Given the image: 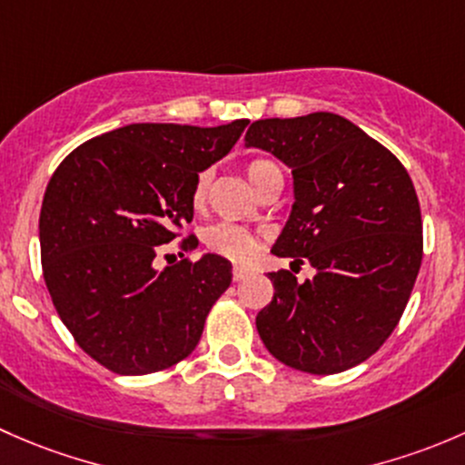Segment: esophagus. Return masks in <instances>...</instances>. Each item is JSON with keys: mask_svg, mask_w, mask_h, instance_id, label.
<instances>
[{"mask_svg": "<svg viewBox=\"0 0 465 465\" xmlns=\"http://www.w3.org/2000/svg\"><path fill=\"white\" fill-rule=\"evenodd\" d=\"M248 275H251V271H248V268H243V266H234V268H232V280H234V282L246 280Z\"/></svg>", "mask_w": 465, "mask_h": 465, "instance_id": "34e87169", "label": "esophagus"}]
</instances>
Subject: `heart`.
<instances>
[{
    "label": "heart",
    "instance_id": "1",
    "mask_svg": "<svg viewBox=\"0 0 465 465\" xmlns=\"http://www.w3.org/2000/svg\"><path fill=\"white\" fill-rule=\"evenodd\" d=\"M272 163L264 161V159H255L248 163L246 174L248 181L252 183V188H260V183L264 181L266 172L272 170ZM208 188H210V172H201L194 181V190H193V203L194 208H203L205 201H208ZM203 243L210 252L214 255H222L226 260L232 262H248L255 257V252L260 251V239L255 237L251 231L242 226H234V223H214L210 226L208 231L203 232Z\"/></svg>",
    "mask_w": 465,
    "mask_h": 465
}]
</instances>
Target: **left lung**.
<instances>
[{
    "mask_svg": "<svg viewBox=\"0 0 465 465\" xmlns=\"http://www.w3.org/2000/svg\"><path fill=\"white\" fill-rule=\"evenodd\" d=\"M246 147L271 152L293 174L295 203L271 252L315 268L304 282L291 271L268 272L275 293L255 320L262 342L306 374L351 370L396 329L423 260L408 170L329 112L255 121Z\"/></svg>",
    "mask_w": 465,
    "mask_h": 465,
    "instance_id": "obj_1",
    "label": "left lung"
}]
</instances>
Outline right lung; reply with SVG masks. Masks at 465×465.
Wrapping results in <instances>:
<instances>
[{
    "instance_id": "obj_1",
    "label": "right lung",
    "mask_w": 465,
    "mask_h": 465,
    "mask_svg": "<svg viewBox=\"0 0 465 465\" xmlns=\"http://www.w3.org/2000/svg\"><path fill=\"white\" fill-rule=\"evenodd\" d=\"M246 125L134 123L75 147L51 176L40 213L46 289L80 349L107 370L152 374L199 344L232 264L213 252L163 271L154 260L193 222L199 172ZM188 246L197 239L181 242Z\"/></svg>"
}]
</instances>
